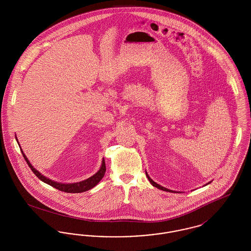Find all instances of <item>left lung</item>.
Here are the masks:
<instances>
[{
    "mask_svg": "<svg viewBox=\"0 0 251 251\" xmlns=\"http://www.w3.org/2000/svg\"><path fill=\"white\" fill-rule=\"evenodd\" d=\"M146 175H147V177H148V179H149V180H150V182L154 186V187H157L158 189H161V190H163V191H167V192H173L172 190H169V189H167V188H165V187H163V186H161V185H159L158 183H156V182H154L152 179H151L150 178V176L148 175V173L146 172Z\"/></svg>",
    "mask_w": 251,
    "mask_h": 251,
    "instance_id": "obj_1",
    "label": "left lung"
}]
</instances>
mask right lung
Here are the masks:
<instances>
[{
    "label": "right lung",
    "instance_id": "right-lung-1",
    "mask_svg": "<svg viewBox=\"0 0 251 251\" xmlns=\"http://www.w3.org/2000/svg\"><path fill=\"white\" fill-rule=\"evenodd\" d=\"M18 140V139H17ZM22 153L24 155L25 161L27 162L28 166L31 168V170L34 172V174L36 175V177L39 179H41L42 181H44L45 183H47L49 185L58 189L60 191L66 192V193H82V192L87 191L91 188H93L95 185H97L99 183V181L100 179L103 178L104 174H105V171H106V167H105V162H104V159L102 160V164H101V167L100 168V170L96 173L95 175H93L92 177L88 178L87 179H84L83 181H80V182H76V183H68V184H65V183H58V182H55V181H52L51 179H49L44 177L43 175H41L37 170H36V168H34V167H32V165L30 164V162L28 161V159L26 158V156L24 153V151H22Z\"/></svg>",
    "mask_w": 251,
    "mask_h": 251
}]
</instances>
